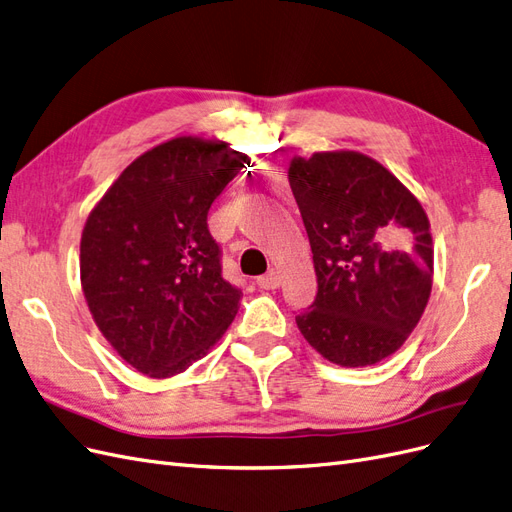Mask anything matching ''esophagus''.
<instances>
[{
    "label": "esophagus",
    "instance_id": "34e87169",
    "mask_svg": "<svg viewBox=\"0 0 512 512\" xmlns=\"http://www.w3.org/2000/svg\"><path fill=\"white\" fill-rule=\"evenodd\" d=\"M257 285L261 289H276L280 285V276H278L276 270H270L268 274H263V276L257 278Z\"/></svg>",
    "mask_w": 512,
    "mask_h": 512
}]
</instances>
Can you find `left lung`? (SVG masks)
Masks as SVG:
<instances>
[{"mask_svg":"<svg viewBox=\"0 0 512 512\" xmlns=\"http://www.w3.org/2000/svg\"><path fill=\"white\" fill-rule=\"evenodd\" d=\"M289 185L319 285L295 323L332 364L374 366L406 342L430 300V219L398 178L357 151L293 157Z\"/></svg>","mask_w":512,"mask_h":512,"instance_id":"8db88e82","label":"left lung"}]
</instances>
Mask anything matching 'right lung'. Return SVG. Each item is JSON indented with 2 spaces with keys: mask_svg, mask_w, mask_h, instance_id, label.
Segmentation results:
<instances>
[{
  "mask_svg": "<svg viewBox=\"0 0 512 512\" xmlns=\"http://www.w3.org/2000/svg\"><path fill=\"white\" fill-rule=\"evenodd\" d=\"M246 161L219 140L172 138L129 163L82 229L80 285L93 321L146 376L185 372L236 317L242 293L221 274L206 219Z\"/></svg>",
  "mask_w": 512,
  "mask_h": 512,
  "instance_id": "obj_1",
  "label": "right lung"
}]
</instances>
